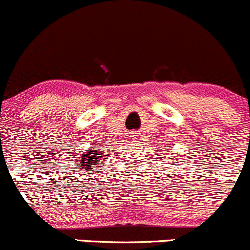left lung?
<instances>
[{"label": "left lung", "mask_w": 250, "mask_h": 250, "mask_svg": "<svg viewBox=\"0 0 250 250\" xmlns=\"http://www.w3.org/2000/svg\"><path fill=\"white\" fill-rule=\"evenodd\" d=\"M170 159H172V158H170Z\"/></svg>", "instance_id": "obj_1"}]
</instances>
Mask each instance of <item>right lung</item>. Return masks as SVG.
<instances>
[{
    "label": "right lung",
    "instance_id": "1",
    "mask_svg": "<svg viewBox=\"0 0 250 250\" xmlns=\"http://www.w3.org/2000/svg\"><path fill=\"white\" fill-rule=\"evenodd\" d=\"M83 157H81V159L76 163L75 167H80V170H83V171H92V167H96V165H104V160L107 158L102 157L103 153L101 150H97L96 148L90 147V149L87 152H83ZM83 174V172H81Z\"/></svg>",
    "mask_w": 250,
    "mask_h": 250
}]
</instances>
